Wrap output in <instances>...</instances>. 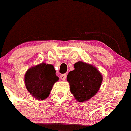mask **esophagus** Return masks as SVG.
<instances>
[{"mask_svg": "<svg viewBox=\"0 0 131 131\" xmlns=\"http://www.w3.org/2000/svg\"><path fill=\"white\" fill-rule=\"evenodd\" d=\"M60 78L62 80H65L66 78H67V75L66 74H62V75H60Z\"/></svg>", "mask_w": 131, "mask_h": 131, "instance_id": "34e87169", "label": "esophagus"}]
</instances>
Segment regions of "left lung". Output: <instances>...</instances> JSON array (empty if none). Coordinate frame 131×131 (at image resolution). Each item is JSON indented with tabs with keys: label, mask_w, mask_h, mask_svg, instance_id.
I'll return each instance as SVG.
<instances>
[{
	"label": "left lung",
	"mask_w": 131,
	"mask_h": 131,
	"mask_svg": "<svg viewBox=\"0 0 131 131\" xmlns=\"http://www.w3.org/2000/svg\"><path fill=\"white\" fill-rule=\"evenodd\" d=\"M70 90L78 102L86 101L97 93L102 76L93 66L78 61L75 64V70L67 75Z\"/></svg>",
	"instance_id": "left-lung-1"
}]
</instances>
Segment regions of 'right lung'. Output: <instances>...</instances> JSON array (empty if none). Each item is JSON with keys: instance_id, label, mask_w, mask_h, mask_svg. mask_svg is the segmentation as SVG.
Masks as SVG:
<instances>
[{"instance_id": "right-lung-1", "label": "right lung", "mask_w": 131, "mask_h": 131, "mask_svg": "<svg viewBox=\"0 0 131 131\" xmlns=\"http://www.w3.org/2000/svg\"><path fill=\"white\" fill-rule=\"evenodd\" d=\"M55 73L53 65L44 63L29 68L24 77L27 90L38 100L46 99L59 79Z\"/></svg>"}]
</instances>
